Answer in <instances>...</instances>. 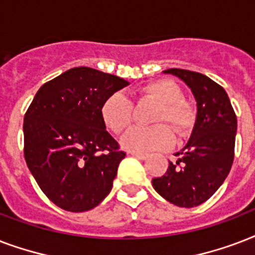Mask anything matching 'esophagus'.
<instances>
[{
  "instance_id": "obj_1",
  "label": "esophagus",
  "mask_w": 255,
  "mask_h": 255,
  "mask_svg": "<svg viewBox=\"0 0 255 255\" xmlns=\"http://www.w3.org/2000/svg\"><path fill=\"white\" fill-rule=\"evenodd\" d=\"M130 154L133 155V157H135V158L138 159H146L147 158V153H139V151H131Z\"/></svg>"
}]
</instances>
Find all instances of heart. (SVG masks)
<instances>
[{
	"label": "heart",
	"mask_w": 255,
	"mask_h": 255,
	"mask_svg": "<svg viewBox=\"0 0 255 255\" xmlns=\"http://www.w3.org/2000/svg\"><path fill=\"white\" fill-rule=\"evenodd\" d=\"M139 100L158 102L153 122H165L174 129L177 135L190 134L197 121L194 105L183 98L182 89L171 80H155L147 82L137 90ZM133 102L121 92H114L101 105V120L114 134L122 133L133 120ZM165 124L142 128L134 126L124 134L122 146L130 151H150L167 149L174 142V134Z\"/></svg>",
	"instance_id": "1"
}]
</instances>
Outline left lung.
I'll return each instance as SVG.
<instances>
[{"instance_id":"1","label":"left lung","mask_w":255,"mask_h":255,"mask_svg":"<svg viewBox=\"0 0 255 255\" xmlns=\"http://www.w3.org/2000/svg\"><path fill=\"white\" fill-rule=\"evenodd\" d=\"M185 81L197 101V121L190 139L151 183L161 197L179 208H194L212 197L232 169L237 116L225 89L201 73L167 69Z\"/></svg>"}]
</instances>
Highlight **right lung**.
<instances>
[{"instance_id": "1", "label": "right lung", "mask_w": 255, "mask_h": 255, "mask_svg": "<svg viewBox=\"0 0 255 255\" xmlns=\"http://www.w3.org/2000/svg\"><path fill=\"white\" fill-rule=\"evenodd\" d=\"M129 85L80 66L43 84L23 117V155L43 194L66 212L96 208L110 193L125 158L106 131L101 105Z\"/></svg>"}]
</instances>
